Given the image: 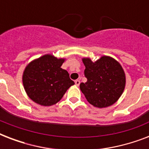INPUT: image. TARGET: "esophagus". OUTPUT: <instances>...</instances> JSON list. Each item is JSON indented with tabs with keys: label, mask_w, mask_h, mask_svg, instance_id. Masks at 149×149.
I'll return each mask as SVG.
<instances>
[{
	"label": "esophagus",
	"mask_w": 149,
	"mask_h": 149,
	"mask_svg": "<svg viewBox=\"0 0 149 149\" xmlns=\"http://www.w3.org/2000/svg\"><path fill=\"white\" fill-rule=\"evenodd\" d=\"M79 84H80V81H79V79H77V80H75V84H76L77 86H79Z\"/></svg>",
	"instance_id": "esophagus-1"
}]
</instances>
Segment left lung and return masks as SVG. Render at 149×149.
Listing matches in <instances>:
<instances>
[{
	"label": "left lung",
	"mask_w": 149,
	"mask_h": 149,
	"mask_svg": "<svg viewBox=\"0 0 149 149\" xmlns=\"http://www.w3.org/2000/svg\"><path fill=\"white\" fill-rule=\"evenodd\" d=\"M84 75L87 81L79 88L87 101L93 106L103 108L113 104L124 92L126 83L122 66L110 56H101L96 62L83 58Z\"/></svg>",
	"instance_id": "8db88e82"
}]
</instances>
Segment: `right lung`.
Returning <instances> with one entry per match:
<instances>
[{
    "mask_svg": "<svg viewBox=\"0 0 149 149\" xmlns=\"http://www.w3.org/2000/svg\"><path fill=\"white\" fill-rule=\"evenodd\" d=\"M65 58L46 54L31 61L23 72L22 82L30 99L42 106L58 103L74 82L61 68Z\"/></svg>",
    "mask_w": 149,
    "mask_h": 149,
    "instance_id": "right-lung-1",
    "label": "right lung"
}]
</instances>
